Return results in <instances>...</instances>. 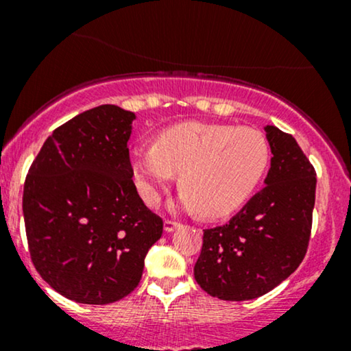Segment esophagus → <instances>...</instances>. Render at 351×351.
Masks as SVG:
<instances>
[{"label": "esophagus", "instance_id": "obj_1", "mask_svg": "<svg viewBox=\"0 0 351 351\" xmlns=\"http://www.w3.org/2000/svg\"><path fill=\"white\" fill-rule=\"evenodd\" d=\"M163 228L167 232H173L176 228H180V223H176V221H171V219H167L163 223Z\"/></svg>", "mask_w": 351, "mask_h": 351}]
</instances>
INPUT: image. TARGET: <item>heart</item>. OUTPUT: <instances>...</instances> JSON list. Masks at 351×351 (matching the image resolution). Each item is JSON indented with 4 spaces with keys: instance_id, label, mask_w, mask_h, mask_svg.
Returning a JSON list of instances; mask_svg holds the SVG:
<instances>
[{
    "instance_id": "obj_1",
    "label": "heart",
    "mask_w": 351,
    "mask_h": 351,
    "mask_svg": "<svg viewBox=\"0 0 351 351\" xmlns=\"http://www.w3.org/2000/svg\"><path fill=\"white\" fill-rule=\"evenodd\" d=\"M269 145L256 128L188 120L165 128L153 147L130 153L132 171L145 203L180 173L178 203L188 211L221 217L236 211L263 180Z\"/></svg>"
}]
</instances>
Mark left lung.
<instances>
[{"label":"left lung","mask_w":351,"mask_h":351,"mask_svg":"<svg viewBox=\"0 0 351 351\" xmlns=\"http://www.w3.org/2000/svg\"><path fill=\"white\" fill-rule=\"evenodd\" d=\"M271 147L265 186L228 224L204 229L195 279L221 300L271 292L304 261L315 204V170L292 135L264 127Z\"/></svg>","instance_id":"obj_1"}]
</instances>
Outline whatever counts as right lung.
<instances>
[{"label":"right lung","instance_id":"add662e5","mask_svg":"<svg viewBox=\"0 0 351 351\" xmlns=\"http://www.w3.org/2000/svg\"><path fill=\"white\" fill-rule=\"evenodd\" d=\"M134 112L99 106L60 125L31 165L23 195L36 271L79 304L123 299L142 279L163 221L132 181Z\"/></svg>","mask_w":351,"mask_h":351}]
</instances>
